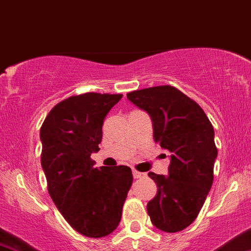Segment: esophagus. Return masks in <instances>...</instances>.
<instances>
[{
    "label": "esophagus",
    "mask_w": 251,
    "mask_h": 251,
    "mask_svg": "<svg viewBox=\"0 0 251 251\" xmlns=\"http://www.w3.org/2000/svg\"><path fill=\"white\" fill-rule=\"evenodd\" d=\"M132 174H133V178H135V179H139V178L146 177V174H143V172H138V171H135V170L132 171Z\"/></svg>",
    "instance_id": "34e87169"
}]
</instances>
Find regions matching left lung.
<instances>
[{"label": "left lung", "instance_id": "8db88e82", "mask_svg": "<svg viewBox=\"0 0 251 251\" xmlns=\"http://www.w3.org/2000/svg\"><path fill=\"white\" fill-rule=\"evenodd\" d=\"M127 99L149 114L154 142L171 154L168 176L149 172L158 192L148 214L162 231H180L196 220L212 186L214 127L197 102L171 86L133 91Z\"/></svg>", "mask_w": 251, "mask_h": 251}]
</instances>
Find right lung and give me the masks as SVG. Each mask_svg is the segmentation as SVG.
<instances>
[{"label": "right lung", "instance_id": "right-lung-1", "mask_svg": "<svg viewBox=\"0 0 251 251\" xmlns=\"http://www.w3.org/2000/svg\"><path fill=\"white\" fill-rule=\"evenodd\" d=\"M123 94L85 93L59 102L46 117L40 139L48 192L75 231L100 238L113 232L133 181L128 166L94 168L102 124Z\"/></svg>", "mask_w": 251, "mask_h": 251}]
</instances>
